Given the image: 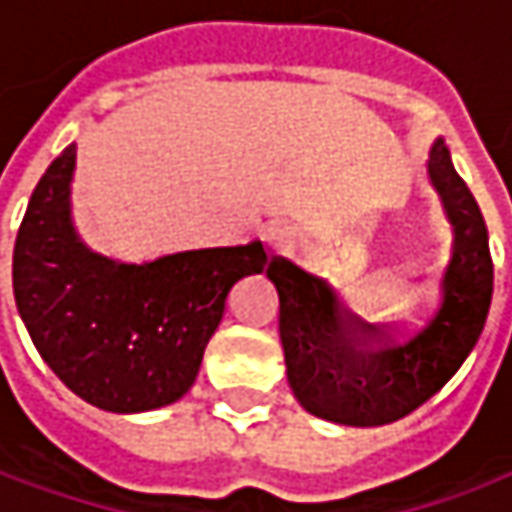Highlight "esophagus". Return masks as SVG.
Here are the masks:
<instances>
[{"mask_svg": "<svg viewBox=\"0 0 512 512\" xmlns=\"http://www.w3.org/2000/svg\"><path fill=\"white\" fill-rule=\"evenodd\" d=\"M268 247L274 250V253H288V250H294V233L291 230H285V227H276V230H268Z\"/></svg>", "mask_w": 512, "mask_h": 512, "instance_id": "1", "label": "esophagus"}]
</instances>
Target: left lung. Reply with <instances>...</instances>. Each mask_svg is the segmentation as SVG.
<instances>
[{
  "mask_svg": "<svg viewBox=\"0 0 512 512\" xmlns=\"http://www.w3.org/2000/svg\"><path fill=\"white\" fill-rule=\"evenodd\" d=\"M428 177L452 221V256L425 311L408 329H384L349 311L329 285L288 259L268 265L279 294V338L297 402L338 425H387L428 402L481 338L493 300L487 224L443 139L428 151Z\"/></svg>",
  "mask_w": 512,
  "mask_h": 512,
  "instance_id": "left-lung-1",
  "label": "left lung"
}]
</instances>
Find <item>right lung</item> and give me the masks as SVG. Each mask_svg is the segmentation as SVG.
<instances>
[{"label": "right lung", "mask_w": 512, "mask_h": 512, "mask_svg": "<svg viewBox=\"0 0 512 512\" xmlns=\"http://www.w3.org/2000/svg\"><path fill=\"white\" fill-rule=\"evenodd\" d=\"M75 145L40 177L14 247V297L31 341L84 402L139 414L177 402L201 370L230 288L262 274V241L128 265L92 253L72 224Z\"/></svg>", "instance_id": "obj_1"}]
</instances>
